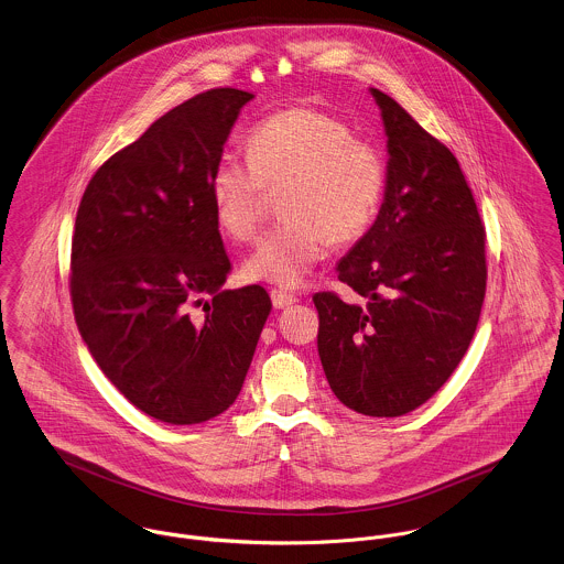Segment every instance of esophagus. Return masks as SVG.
I'll use <instances>...</instances> for the list:
<instances>
[{"instance_id":"1","label":"esophagus","mask_w":564,"mask_h":564,"mask_svg":"<svg viewBox=\"0 0 564 564\" xmlns=\"http://www.w3.org/2000/svg\"><path fill=\"white\" fill-rule=\"evenodd\" d=\"M271 302H273V308L282 311V308H289V306H293V304L297 302V297H295L293 293H286V291H282V289H273V291H271Z\"/></svg>"}]
</instances>
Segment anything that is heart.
<instances>
[{"mask_svg":"<svg viewBox=\"0 0 564 564\" xmlns=\"http://www.w3.org/2000/svg\"><path fill=\"white\" fill-rule=\"evenodd\" d=\"M249 156H219L208 180L217 226L232 241H251L262 221L267 191H280L273 228L245 260L249 280L297 286L327 245L360 241L384 202L389 164L369 139L340 117L291 106L253 126Z\"/></svg>","mask_w":564,"mask_h":564,"instance_id":"b5f03b06","label":"heart"}]
</instances>
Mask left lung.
<instances>
[{
  "instance_id": "left-lung-1",
  "label": "left lung",
  "mask_w": 564,
  "mask_h": 564,
  "mask_svg": "<svg viewBox=\"0 0 564 564\" xmlns=\"http://www.w3.org/2000/svg\"><path fill=\"white\" fill-rule=\"evenodd\" d=\"M389 182L371 230L338 262L360 302L323 291L317 347L334 395L367 416H402L454 373L486 293L482 219L456 156L387 93Z\"/></svg>"
}]
</instances>
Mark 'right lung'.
I'll use <instances>...</instances> for the list:
<instances>
[{
    "mask_svg": "<svg viewBox=\"0 0 564 564\" xmlns=\"http://www.w3.org/2000/svg\"><path fill=\"white\" fill-rule=\"evenodd\" d=\"M251 97L210 88L162 115L95 171L76 217L69 289L82 338L128 402L171 425L235 403L271 313L258 284L221 291L230 258L208 193Z\"/></svg>",
    "mask_w": 564,
    "mask_h": 564,
    "instance_id": "1",
    "label": "right lung"
}]
</instances>
